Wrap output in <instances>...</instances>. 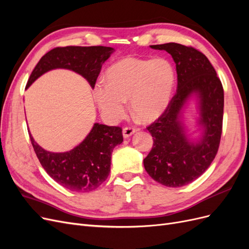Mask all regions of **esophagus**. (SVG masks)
I'll return each mask as SVG.
<instances>
[{
	"mask_svg": "<svg viewBox=\"0 0 249 249\" xmlns=\"http://www.w3.org/2000/svg\"><path fill=\"white\" fill-rule=\"evenodd\" d=\"M135 132H136V129H135V127H133V126H125V127H124V130H123V135H124V138H129L130 136H132V135Z\"/></svg>",
	"mask_w": 249,
	"mask_h": 249,
	"instance_id": "obj_1",
	"label": "esophagus"
}]
</instances>
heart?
<instances>
[{"label": "heart", "instance_id": "1", "mask_svg": "<svg viewBox=\"0 0 249 249\" xmlns=\"http://www.w3.org/2000/svg\"><path fill=\"white\" fill-rule=\"evenodd\" d=\"M106 81L97 83L93 94L109 120L115 123L124 117L130 99L134 115L143 122H153L169 106L177 72L166 58L126 57L109 67Z\"/></svg>", "mask_w": 249, "mask_h": 249}]
</instances>
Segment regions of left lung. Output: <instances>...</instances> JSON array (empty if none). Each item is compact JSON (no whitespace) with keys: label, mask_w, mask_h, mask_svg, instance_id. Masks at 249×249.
Instances as JSON below:
<instances>
[{"label":"left lung","mask_w":249,"mask_h":249,"mask_svg":"<svg viewBox=\"0 0 249 249\" xmlns=\"http://www.w3.org/2000/svg\"><path fill=\"white\" fill-rule=\"evenodd\" d=\"M150 48L164 50L172 56L178 87L168 108L147 126L154 144L143 164L156 182L182 187L199 178L218 152L222 133L223 87L209 59L198 50L176 42ZM192 95L198 97L199 125L203 130L196 142L187 137L181 122V111Z\"/></svg>","instance_id":"obj_1"}]
</instances>
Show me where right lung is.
Segmentation results:
<instances>
[{
  "instance_id": "right-lung-1",
  "label": "right lung",
  "mask_w": 249,
  "mask_h": 249,
  "mask_svg": "<svg viewBox=\"0 0 249 249\" xmlns=\"http://www.w3.org/2000/svg\"><path fill=\"white\" fill-rule=\"evenodd\" d=\"M113 52V48L102 46L53 49L36 64L26 88L43 73L55 69L77 72L94 88L103 63ZM30 139L48 175L59 185L76 192L92 191L107 179L113 148L124 141L122 127L97 123L93 124L86 138L70 152L52 153L37 144L31 134Z\"/></svg>"
}]
</instances>
